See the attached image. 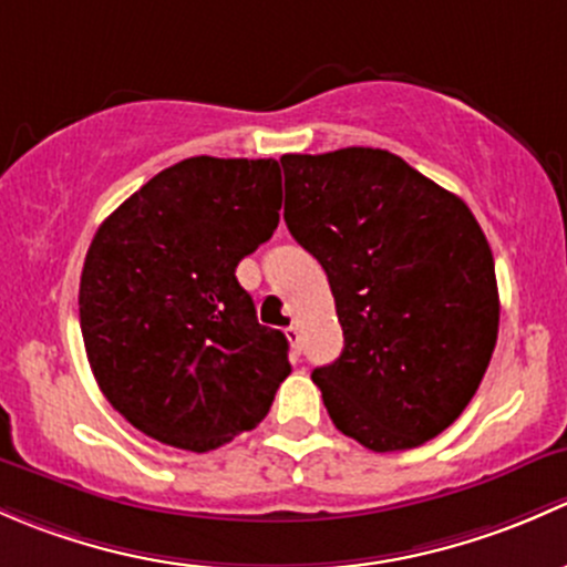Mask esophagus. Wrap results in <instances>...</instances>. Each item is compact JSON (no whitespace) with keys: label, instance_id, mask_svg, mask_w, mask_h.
<instances>
[{"label":"esophagus","instance_id":"esophagus-1","mask_svg":"<svg viewBox=\"0 0 567 567\" xmlns=\"http://www.w3.org/2000/svg\"><path fill=\"white\" fill-rule=\"evenodd\" d=\"M286 338H289V343H291V349H295V354L300 352V327H297V324L286 327Z\"/></svg>","mask_w":567,"mask_h":567}]
</instances>
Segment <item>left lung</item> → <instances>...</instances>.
<instances>
[{
  "label": "left lung",
  "instance_id": "obj_1",
  "mask_svg": "<svg viewBox=\"0 0 567 567\" xmlns=\"http://www.w3.org/2000/svg\"><path fill=\"white\" fill-rule=\"evenodd\" d=\"M281 163L284 220L324 267L343 327V352L311 373L327 414L373 453L434 440L466 410L497 343V276L481 224L388 150Z\"/></svg>",
  "mask_w": 567,
  "mask_h": 567
}]
</instances>
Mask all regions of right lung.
<instances>
[{"mask_svg":"<svg viewBox=\"0 0 567 567\" xmlns=\"http://www.w3.org/2000/svg\"><path fill=\"white\" fill-rule=\"evenodd\" d=\"M272 157L198 155L163 168L101 224L79 317L97 388L163 445L207 453L256 429L289 377V341L261 327L235 270L272 237Z\"/></svg>","mask_w":567,"mask_h":567,"instance_id":"right-lung-1","label":"right lung"}]
</instances>
